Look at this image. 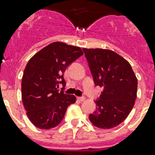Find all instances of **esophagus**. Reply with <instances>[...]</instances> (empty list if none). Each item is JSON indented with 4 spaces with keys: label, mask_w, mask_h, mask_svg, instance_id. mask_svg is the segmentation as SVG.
Here are the masks:
<instances>
[{
    "label": "esophagus",
    "mask_w": 155,
    "mask_h": 155,
    "mask_svg": "<svg viewBox=\"0 0 155 155\" xmlns=\"http://www.w3.org/2000/svg\"><path fill=\"white\" fill-rule=\"evenodd\" d=\"M77 99L78 100H80V101L83 102L85 100V97H77Z\"/></svg>",
    "instance_id": "34e87169"
}]
</instances>
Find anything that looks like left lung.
I'll return each mask as SVG.
<instances>
[{
    "mask_svg": "<svg viewBox=\"0 0 155 155\" xmlns=\"http://www.w3.org/2000/svg\"><path fill=\"white\" fill-rule=\"evenodd\" d=\"M96 86L103 87L96 110L89 115L93 125L110 129L127 119L137 97L138 80L127 60L109 49L83 48Z\"/></svg>",
    "mask_w": 155,
    "mask_h": 155,
    "instance_id": "8db88e82",
    "label": "left lung"
}]
</instances>
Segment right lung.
<instances>
[{
  "label": "right lung",
  "mask_w": 155,
  "mask_h": 155,
  "mask_svg": "<svg viewBox=\"0 0 155 155\" xmlns=\"http://www.w3.org/2000/svg\"><path fill=\"white\" fill-rule=\"evenodd\" d=\"M84 54L77 46L53 42L36 53L28 62L21 83V96L28 119L40 129L56 127L68 107L76 101L73 95L59 91L66 84L67 67Z\"/></svg>",
  "instance_id": "right-lung-1"
}]
</instances>
